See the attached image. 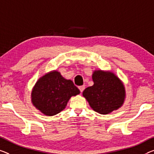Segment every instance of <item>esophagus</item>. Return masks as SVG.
I'll return each mask as SVG.
<instances>
[{
    "label": "esophagus",
    "instance_id": "34e87169",
    "mask_svg": "<svg viewBox=\"0 0 154 154\" xmlns=\"http://www.w3.org/2000/svg\"><path fill=\"white\" fill-rule=\"evenodd\" d=\"M79 89H80V92H81V93H82V92L84 91L85 87V85H82V86H80V87H79Z\"/></svg>",
    "mask_w": 154,
    "mask_h": 154
}]
</instances>
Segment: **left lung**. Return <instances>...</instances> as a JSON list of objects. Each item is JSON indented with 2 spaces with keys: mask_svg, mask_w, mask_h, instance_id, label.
Segmentation results:
<instances>
[{
  "mask_svg": "<svg viewBox=\"0 0 154 154\" xmlns=\"http://www.w3.org/2000/svg\"><path fill=\"white\" fill-rule=\"evenodd\" d=\"M94 85L82 92L92 109L106 115L123 105L126 91L123 82L111 71L95 70L92 74Z\"/></svg>",
  "mask_w": 154,
  "mask_h": 154,
  "instance_id": "1",
  "label": "left lung"
}]
</instances>
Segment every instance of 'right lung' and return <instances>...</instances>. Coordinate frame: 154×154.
Returning <instances> with one entry per match:
<instances>
[{
	"label": "right lung",
	"instance_id": "obj_1",
	"mask_svg": "<svg viewBox=\"0 0 154 154\" xmlns=\"http://www.w3.org/2000/svg\"><path fill=\"white\" fill-rule=\"evenodd\" d=\"M80 93L72 80L65 79L57 70H53L37 80L31 93V101L44 115L52 116L66 107L71 97Z\"/></svg>",
	"mask_w": 154,
	"mask_h": 154
}]
</instances>
